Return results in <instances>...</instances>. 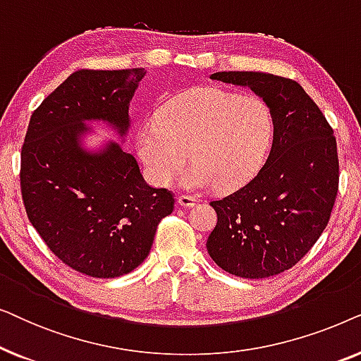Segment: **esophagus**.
Instances as JSON below:
<instances>
[{
    "instance_id": "esophagus-1",
    "label": "esophagus",
    "mask_w": 361,
    "mask_h": 361,
    "mask_svg": "<svg viewBox=\"0 0 361 361\" xmlns=\"http://www.w3.org/2000/svg\"><path fill=\"white\" fill-rule=\"evenodd\" d=\"M195 199L192 195H179L177 197V204L180 207H194L195 205Z\"/></svg>"
}]
</instances>
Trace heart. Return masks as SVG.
<instances>
[{
    "mask_svg": "<svg viewBox=\"0 0 361 361\" xmlns=\"http://www.w3.org/2000/svg\"><path fill=\"white\" fill-rule=\"evenodd\" d=\"M273 137L274 116L263 98L195 88L166 102L140 128L136 147L157 185L180 174L189 154L194 166L182 185L231 190L259 171Z\"/></svg>",
    "mask_w": 361,
    "mask_h": 361,
    "instance_id": "heart-1",
    "label": "heart"
}]
</instances>
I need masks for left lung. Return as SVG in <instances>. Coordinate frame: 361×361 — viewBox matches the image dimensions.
<instances>
[{
  "label": "left lung",
  "mask_w": 361,
  "mask_h": 361,
  "mask_svg": "<svg viewBox=\"0 0 361 361\" xmlns=\"http://www.w3.org/2000/svg\"><path fill=\"white\" fill-rule=\"evenodd\" d=\"M210 78L263 98L273 111L274 137L258 174L210 202L216 225L207 250L226 273L269 278L302 259L329 224L338 190L337 141L320 108L290 78L263 72H216Z\"/></svg>",
  "instance_id": "left-lung-1"
}]
</instances>
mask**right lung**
<instances>
[{"mask_svg": "<svg viewBox=\"0 0 361 361\" xmlns=\"http://www.w3.org/2000/svg\"><path fill=\"white\" fill-rule=\"evenodd\" d=\"M145 68L77 71L29 121L21 149V194L27 219L62 263L92 278L137 268L174 195L142 179L130 152L110 141L98 152L82 146L87 121H106L120 136L130 128L131 98Z\"/></svg>", "mask_w": 361, "mask_h": 361, "instance_id": "obj_1", "label": "right lung"}]
</instances>
